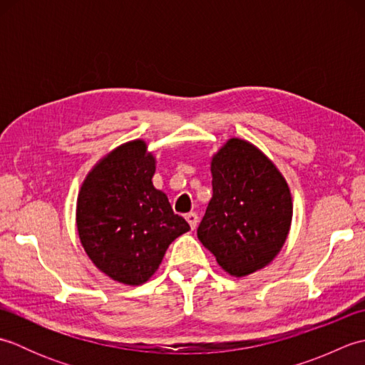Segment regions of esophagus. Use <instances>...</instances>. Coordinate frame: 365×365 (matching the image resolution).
<instances>
[{
  "mask_svg": "<svg viewBox=\"0 0 365 365\" xmlns=\"http://www.w3.org/2000/svg\"><path fill=\"white\" fill-rule=\"evenodd\" d=\"M185 220L188 221V224H190V227L195 230L196 227H197V222H199V216L196 215V213H188V215H185Z\"/></svg>",
  "mask_w": 365,
  "mask_h": 365,
  "instance_id": "obj_1",
  "label": "esophagus"
}]
</instances>
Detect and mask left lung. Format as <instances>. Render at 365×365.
I'll use <instances>...</instances> for the list:
<instances>
[{
    "label": "left lung",
    "mask_w": 365,
    "mask_h": 365,
    "mask_svg": "<svg viewBox=\"0 0 365 365\" xmlns=\"http://www.w3.org/2000/svg\"><path fill=\"white\" fill-rule=\"evenodd\" d=\"M213 195L197 238L230 276L265 268L289 237V183L259 147L230 138L210 161Z\"/></svg>",
    "instance_id": "1"
}]
</instances>
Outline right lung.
I'll return each instance as SVG.
<instances>
[{"label": "right lung", "mask_w": 365, "mask_h": 365, "mask_svg": "<svg viewBox=\"0 0 365 365\" xmlns=\"http://www.w3.org/2000/svg\"><path fill=\"white\" fill-rule=\"evenodd\" d=\"M155 169L145 141L133 139L98 160L76 199V229L88 257L125 285L149 281L169 245L190 230L153 187Z\"/></svg>", "instance_id": "right-lung-1"}]
</instances>
